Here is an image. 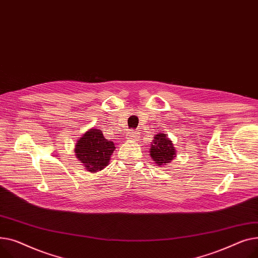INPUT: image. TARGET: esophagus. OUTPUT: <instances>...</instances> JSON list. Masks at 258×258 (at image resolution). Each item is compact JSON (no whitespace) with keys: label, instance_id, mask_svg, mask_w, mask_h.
<instances>
[{"label":"esophagus","instance_id":"esophagus-1","mask_svg":"<svg viewBox=\"0 0 258 258\" xmlns=\"http://www.w3.org/2000/svg\"><path fill=\"white\" fill-rule=\"evenodd\" d=\"M128 136H129V140H131V141H138V132H135V131H129L128 132Z\"/></svg>","mask_w":258,"mask_h":258}]
</instances>
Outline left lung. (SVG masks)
<instances>
[{"instance_id":"1","label":"left lung","mask_w":258,"mask_h":258,"mask_svg":"<svg viewBox=\"0 0 258 258\" xmlns=\"http://www.w3.org/2000/svg\"><path fill=\"white\" fill-rule=\"evenodd\" d=\"M176 150L173 143L165 138L164 134L158 133L155 135L152 147L150 149V155L155 163L160 166L169 163L175 157Z\"/></svg>"}]
</instances>
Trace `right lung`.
<instances>
[{"label":"right lung","instance_id":"right-lung-1","mask_svg":"<svg viewBox=\"0 0 258 258\" xmlns=\"http://www.w3.org/2000/svg\"><path fill=\"white\" fill-rule=\"evenodd\" d=\"M114 149V144L106 140L101 130L90 129L76 144L75 153L87 171L95 173L108 164Z\"/></svg>","mask_w":258,"mask_h":258}]
</instances>
